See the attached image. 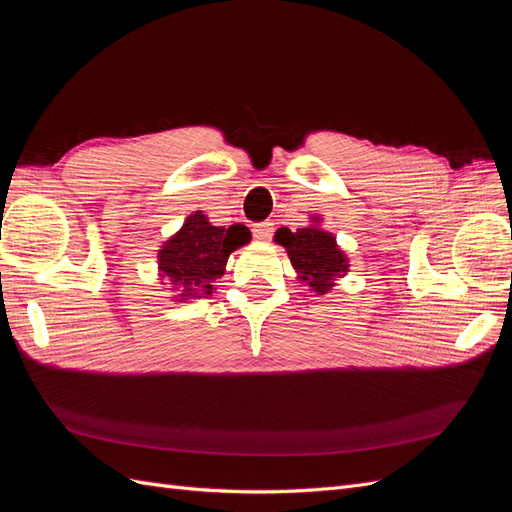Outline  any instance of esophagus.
<instances>
[{
	"label": "esophagus",
	"instance_id": "34e87169",
	"mask_svg": "<svg viewBox=\"0 0 512 512\" xmlns=\"http://www.w3.org/2000/svg\"><path fill=\"white\" fill-rule=\"evenodd\" d=\"M254 237L260 241H267L273 235V222H258L252 226Z\"/></svg>",
	"mask_w": 512,
	"mask_h": 512
}]
</instances>
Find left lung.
Wrapping results in <instances>:
<instances>
[{
	"instance_id": "left-lung-1",
	"label": "left lung",
	"mask_w": 512,
	"mask_h": 512,
	"mask_svg": "<svg viewBox=\"0 0 512 512\" xmlns=\"http://www.w3.org/2000/svg\"><path fill=\"white\" fill-rule=\"evenodd\" d=\"M275 241L286 247L292 267L299 271V280L312 292H329L335 277L348 271L346 256L337 247L331 232L316 226L297 228L294 232L280 228L275 232Z\"/></svg>"
}]
</instances>
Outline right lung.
I'll return each mask as SVG.
<instances>
[{"instance_id":"add662e5","label":"right lung","mask_w":512,"mask_h":512,"mask_svg":"<svg viewBox=\"0 0 512 512\" xmlns=\"http://www.w3.org/2000/svg\"><path fill=\"white\" fill-rule=\"evenodd\" d=\"M250 241L243 224L230 228L211 226L200 211L185 220L183 228L160 250V271L181 301L211 294L213 282L224 275L228 256Z\"/></svg>"}]
</instances>
